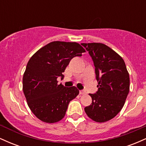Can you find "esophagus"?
Masks as SVG:
<instances>
[{
    "mask_svg": "<svg viewBox=\"0 0 146 146\" xmlns=\"http://www.w3.org/2000/svg\"><path fill=\"white\" fill-rule=\"evenodd\" d=\"M86 93V92L84 91V90H80V95H85Z\"/></svg>",
    "mask_w": 146,
    "mask_h": 146,
    "instance_id": "1",
    "label": "esophagus"
}]
</instances>
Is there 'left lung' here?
<instances>
[{
  "instance_id": "1",
  "label": "left lung",
  "mask_w": 146,
  "mask_h": 146,
  "mask_svg": "<svg viewBox=\"0 0 146 146\" xmlns=\"http://www.w3.org/2000/svg\"><path fill=\"white\" fill-rule=\"evenodd\" d=\"M91 56L95 67L98 90L89 94L91 104L85 113L100 123L112 119L124 105L130 90V78L125 64L118 53L104 44L82 43Z\"/></svg>"
}]
</instances>
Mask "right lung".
<instances>
[{"mask_svg": "<svg viewBox=\"0 0 146 146\" xmlns=\"http://www.w3.org/2000/svg\"><path fill=\"white\" fill-rule=\"evenodd\" d=\"M85 49L77 42L54 41L31 56L23 75V89L30 110L45 123L62 119L68 105L79 94L75 86L58 84L72 58L82 56Z\"/></svg>", "mask_w": 146, "mask_h": 146, "instance_id": "obj_1", "label": "right lung"}]
</instances>
